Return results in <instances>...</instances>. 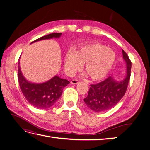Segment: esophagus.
I'll return each instance as SVG.
<instances>
[{
  "label": "esophagus",
  "mask_w": 150,
  "mask_h": 150,
  "mask_svg": "<svg viewBox=\"0 0 150 150\" xmlns=\"http://www.w3.org/2000/svg\"><path fill=\"white\" fill-rule=\"evenodd\" d=\"M71 83L72 84H76L79 83V80L76 79H72V80L71 81Z\"/></svg>",
  "instance_id": "obj_1"
}]
</instances>
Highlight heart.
<instances>
[{
  "label": "heart",
  "mask_w": 150,
  "mask_h": 150,
  "mask_svg": "<svg viewBox=\"0 0 150 150\" xmlns=\"http://www.w3.org/2000/svg\"><path fill=\"white\" fill-rule=\"evenodd\" d=\"M115 61V54L108 47L100 44L86 46L79 49L75 54H66L65 67L69 73L84 65V71L90 78L98 80L105 76Z\"/></svg>",
  "instance_id": "1"
}]
</instances>
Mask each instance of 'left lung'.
Segmentation results:
<instances>
[{
    "instance_id": "8db88e82",
    "label": "left lung",
    "mask_w": 150,
    "mask_h": 150,
    "mask_svg": "<svg viewBox=\"0 0 150 150\" xmlns=\"http://www.w3.org/2000/svg\"><path fill=\"white\" fill-rule=\"evenodd\" d=\"M122 52L127 65L126 78L117 82L110 76L102 82L91 84L88 96L84 99L86 105L94 112H101L110 110L121 100L126 91L130 79L131 62L123 49Z\"/></svg>"
}]
</instances>
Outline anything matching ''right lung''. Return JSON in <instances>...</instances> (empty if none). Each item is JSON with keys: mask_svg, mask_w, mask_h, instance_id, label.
Instances as JSON below:
<instances>
[{"mask_svg": "<svg viewBox=\"0 0 150 150\" xmlns=\"http://www.w3.org/2000/svg\"><path fill=\"white\" fill-rule=\"evenodd\" d=\"M62 33H52L42 36L31 43L38 40L52 38H59ZM18 61V81L21 91L25 99L33 106L39 109H47L53 106L61 97L62 90L69 84L68 80L61 79L56 76L46 83H31L22 75Z\"/></svg>", "mask_w": 150, "mask_h": 150, "instance_id": "1", "label": "right lung"}]
</instances>
